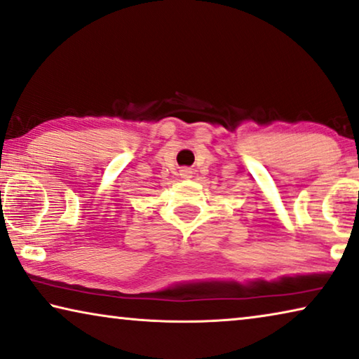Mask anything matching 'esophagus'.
Wrapping results in <instances>:
<instances>
[{
    "mask_svg": "<svg viewBox=\"0 0 359 359\" xmlns=\"http://www.w3.org/2000/svg\"><path fill=\"white\" fill-rule=\"evenodd\" d=\"M191 174H193L191 169H187V168H185V169L180 170V175H182V177H184V179H190Z\"/></svg>",
    "mask_w": 359,
    "mask_h": 359,
    "instance_id": "obj_1",
    "label": "esophagus"
}]
</instances>
